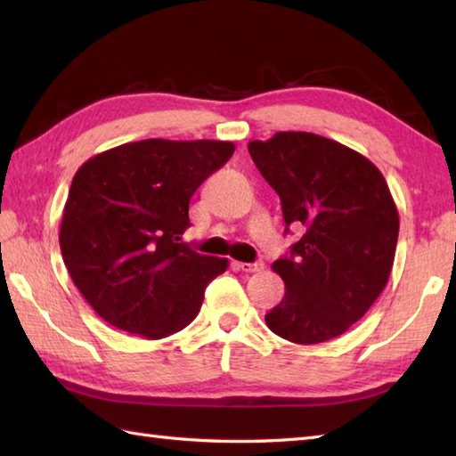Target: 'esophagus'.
Masks as SVG:
<instances>
[{
    "instance_id": "obj_1",
    "label": "esophagus",
    "mask_w": 456,
    "mask_h": 456,
    "mask_svg": "<svg viewBox=\"0 0 456 456\" xmlns=\"http://www.w3.org/2000/svg\"><path fill=\"white\" fill-rule=\"evenodd\" d=\"M237 268L243 270V273H260L265 268L263 260H256V263H237Z\"/></svg>"
}]
</instances>
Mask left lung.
<instances>
[{
  "instance_id": "1",
  "label": "left lung",
  "mask_w": 456,
  "mask_h": 456,
  "mask_svg": "<svg viewBox=\"0 0 456 456\" xmlns=\"http://www.w3.org/2000/svg\"><path fill=\"white\" fill-rule=\"evenodd\" d=\"M248 152L302 237L273 265L286 294L265 315L297 345L343 335L382 294L400 219L382 172L345 144L304 131L250 141Z\"/></svg>"
}]
</instances>
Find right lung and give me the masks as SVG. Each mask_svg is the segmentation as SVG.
<instances>
[{
    "label": "right lung",
    "mask_w": 456,
    "mask_h": 456,
    "mask_svg": "<svg viewBox=\"0 0 456 456\" xmlns=\"http://www.w3.org/2000/svg\"><path fill=\"white\" fill-rule=\"evenodd\" d=\"M233 152L227 141L147 139L95 154L76 172L58 240L72 282L110 325L162 338L193 322L229 263L180 237L193 191Z\"/></svg>",
    "instance_id": "1"
}]
</instances>
